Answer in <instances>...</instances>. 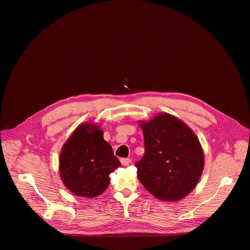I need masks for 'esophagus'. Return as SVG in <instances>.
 Masks as SVG:
<instances>
[{"instance_id":"34e87169","label":"esophagus","mask_w":250,"mask_h":250,"mask_svg":"<svg viewBox=\"0 0 250 250\" xmlns=\"http://www.w3.org/2000/svg\"><path fill=\"white\" fill-rule=\"evenodd\" d=\"M121 162H122L123 166H127L130 163V159L129 158H122Z\"/></svg>"}]
</instances>
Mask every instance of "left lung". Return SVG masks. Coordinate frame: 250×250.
Returning <instances> with one entry per match:
<instances>
[{"label":"left lung","mask_w":250,"mask_h":250,"mask_svg":"<svg viewBox=\"0 0 250 250\" xmlns=\"http://www.w3.org/2000/svg\"><path fill=\"white\" fill-rule=\"evenodd\" d=\"M146 152L135 164L144 187L161 201L185 198L198 184L204 152L194 131L181 120L162 113L140 122Z\"/></svg>","instance_id":"1"}]
</instances>
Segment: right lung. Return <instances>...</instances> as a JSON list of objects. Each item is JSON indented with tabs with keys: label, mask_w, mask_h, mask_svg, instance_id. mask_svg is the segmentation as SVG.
I'll return each mask as SVG.
<instances>
[{
	"label": "right lung",
	"mask_w": 250,
	"mask_h": 250,
	"mask_svg": "<svg viewBox=\"0 0 250 250\" xmlns=\"http://www.w3.org/2000/svg\"><path fill=\"white\" fill-rule=\"evenodd\" d=\"M99 125L81 124L64 144L59 172L65 187L76 196L94 198L108 188L109 175L121 166Z\"/></svg>",
	"instance_id": "add662e5"
}]
</instances>
